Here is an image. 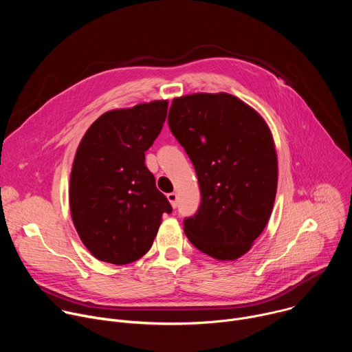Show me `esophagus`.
<instances>
[{
    "label": "esophagus",
    "mask_w": 352,
    "mask_h": 352,
    "mask_svg": "<svg viewBox=\"0 0 352 352\" xmlns=\"http://www.w3.org/2000/svg\"><path fill=\"white\" fill-rule=\"evenodd\" d=\"M167 199H168V202H170V205H171L173 208H177V202H178V195H177L175 192H171V193H168V195H167Z\"/></svg>",
    "instance_id": "obj_1"
}]
</instances>
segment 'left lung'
Masks as SVG:
<instances>
[{"label": "left lung", "instance_id": "8db88e82", "mask_svg": "<svg viewBox=\"0 0 352 352\" xmlns=\"http://www.w3.org/2000/svg\"><path fill=\"white\" fill-rule=\"evenodd\" d=\"M168 125L195 167L202 195L197 213L184 221L185 235L217 261L241 258L273 212L278 163L269 125L224 91L175 97Z\"/></svg>", "mask_w": 352, "mask_h": 352}]
</instances>
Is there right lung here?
I'll list each match as a JSON object with an SVG mask.
<instances>
[{
    "label": "right lung",
    "mask_w": 352,
    "mask_h": 352,
    "mask_svg": "<svg viewBox=\"0 0 352 352\" xmlns=\"http://www.w3.org/2000/svg\"><path fill=\"white\" fill-rule=\"evenodd\" d=\"M167 100L100 116L83 135L69 179V209L89 252L111 265H128L152 248L167 197L144 166V152L159 136Z\"/></svg>",
    "instance_id": "1"
}]
</instances>
